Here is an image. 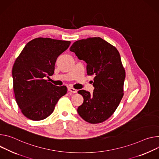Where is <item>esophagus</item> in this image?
Instances as JSON below:
<instances>
[{
    "instance_id": "1",
    "label": "esophagus",
    "mask_w": 159,
    "mask_h": 159,
    "mask_svg": "<svg viewBox=\"0 0 159 159\" xmlns=\"http://www.w3.org/2000/svg\"><path fill=\"white\" fill-rule=\"evenodd\" d=\"M68 90L70 92L72 93H77V90L73 89V88H71V87H69L68 88Z\"/></svg>"
}]
</instances>
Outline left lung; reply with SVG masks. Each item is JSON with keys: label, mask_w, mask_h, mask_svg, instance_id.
I'll list each match as a JSON object with an SVG mask.
<instances>
[{"label": "left lung", "mask_w": 159, "mask_h": 159, "mask_svg": "<svg viewBox=\"0 0 159 159\" xmlns=\"http://www.w3.org/2000/svg\"><path fill=\"white\" fill-rule=\"evenodd\" d=\"M70 51L87 64V75L95 76L92 94L84 90L78 92L84 98L78 108L79 115L91 124L106 120L124 95L126 73L118 50L102 39L93 37L75 42Z\"/></svg>", "instance_id": "obj_1"}]
</instances>
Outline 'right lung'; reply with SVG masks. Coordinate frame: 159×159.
I'll return each instance as SVG.
<instances>
[{
	"mask_svg": "<svg viewBox=\"0 0 159 159\" xmlns=\"http://www.w3.org/2000/svg\"><path fill=\"white\" fill-rule=\"evenodd\" d=\"M70 41L37 38L29 42L12 67L16 101L27 118L40 120L54 111L61 97L67 93L66 86H57L45 78L54 73L57 57L67 50Z\"/></svg>",
	"mask_w": 159,
	"mask_h": 159,
	"instance_id": "right-lung-1",
	"label": "right lung"
}]
</instances>
